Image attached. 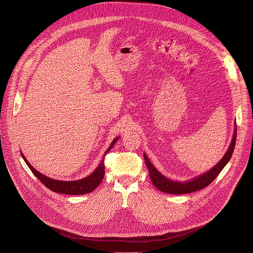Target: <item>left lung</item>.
I'll use <instances>...</instances> for the list:
<instances>
[{
  "label": "left lung",
  "mask_w": 253,
  "mask_h": 253,
  "mask_svg": "<svg viewBox=\"0 0 253 253\" xmlns=\"http://www.w3.org/2000/svg\"><path fill=\"white\" fill-rule=\"evenodd\" d=\"M235 141H236V123H235V129L233 132V137H232L231 143H230L226 153L222 157V159L212 168V169H211L207 173L195 178L194 180H191L188 182H183V183L172 181L170 179L166 178L165 176H163L160 172L157 171V169H155V167L151 164V162L149 161L146 154H144V160H145L146 166L149 170V175H150L153 185L163 193L173 194V195L190 194V193L197 192V191H200V190L206 188L218 176V174L221 172V170L230 160L233 150H234Z\"/></svg>",
  "instance_id": "1"
}]
</instances>
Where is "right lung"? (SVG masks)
I'll return each mask as SVG.
<instances>
[{
  "mask_svg": "<svg viewBox=\"0 0 253 253\" xmlns=\"http://www.w3.org/2000/svg\"><path fill=\"white\" fill-rule=\"evenodd\" d=\"M119 138H115L113 140V142L111 143V145L109 146V148L106 150V152L103 155V159L101 160L99 166L97 167V169L88 177L81 179V180H77V181H70V182H65V181H57V180H53L50 179L42 174H41L40 172H38L34 167L31 166V164L29 163V161L25 158V156L22 154L23 159L25 160V162L27 163V165L29 166L30 170L34 173V175L50 191L55 192V193H59V194H65V195H84V194H88L90 192H92L93 190H95L99 184L101 183V181L104 178V171H105V166H104V158L106 156V154L112 149V147L114 146V144L117 142Z\"/></svg>",
  "mask_w": 253,
  "mask_h": 253,
  "instance_id": "1",
  "label": "right lung"
}]
</instances>
